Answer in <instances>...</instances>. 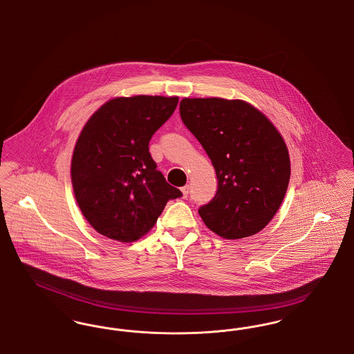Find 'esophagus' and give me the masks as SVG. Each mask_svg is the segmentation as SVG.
Wrapping results in <instances>:
<instances>
[{"instance_id": "obj_1", "label": "esophagus", "mask_w": 354, "mask_h": 354, "mask_svg": "<svg viewBox=\"0 0 354 354\" xmlns=\"http://www.w3.org/2000/svg\"><path fill=\"white\" fill-rule=\"evenodd\" d=\"M182 189V194H183V198L188 196V192H189V185H185L180 188Z\"/></svg>"}]
</instances>
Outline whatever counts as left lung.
<instances>
[{
    "mask_svg": "<svg viewBox=\"0 0 354 354\" xmlns=\"http://www.w3.org/2000/svg\"><path fill=\"white\" fill-rule=\"evenodd\" d=\"M179 110L218 178L215 198L199 208L204 224L228 240L256 235L286 196L290 160L283 136L241 100L183 98Z\"/></svg>",
    "mask_w": 354,
    "mask_h": 354,
    "instance_id": "1",
    "label": "left lung"
}]
</instances>
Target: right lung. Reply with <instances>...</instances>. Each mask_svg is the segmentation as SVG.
<instances>
[{
  "label": "right lung",
  "mask_w": 354,
  "mask_h": 354,
  "mask_svg": "<svg viewBox=\"0 0 354 354\" xmlns=\"http://www.w3.org/2000/svg\"><path fill=\"white\" fill-rule=\"evenodd\" d=\"M178 102V97H119L86 122L71 158V183L81 212L98 234L133 243L151 230L169 199L182 196L149 151L152 135Z\"/></svg>",
  "instance_id": "1"
}]
</instances>
